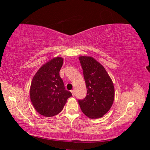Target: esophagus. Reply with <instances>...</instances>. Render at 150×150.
<instances>
[{"label":"esophagus","instance_id":"34e87169","mask_svg":"<svg viewBox=\"0 0 150 150\" xmlns=\"http://www.w3.org/2000/svg\"><path fill=\"white\" fill-rule=\"evenodd\" d=\"M71 93H72V96H74V95H75V91H74V90H71Z\"/></svg>","mask_w":150,"mask_h":150}]
</instances>
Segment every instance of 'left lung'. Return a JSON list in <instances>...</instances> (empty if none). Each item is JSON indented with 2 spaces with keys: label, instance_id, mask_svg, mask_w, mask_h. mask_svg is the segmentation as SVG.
Masks as SVG:
<instances>
[{
  "label": "left lung",
  "instance_id": "left-lung-1",
  "mask_svg": "<svg viewBox=\"0 0 150 150\" xmlns=\"http://www.w3.org/2000/svg\"><path fill=\"white\" fill-rule=\"evenodd\" d=\"M87 89L84 99L78 100L84 114L91 119L103 117L110 110L115 99V88L104 67L92 57L80 56Z\"/></svg>",
  "mask_w": 150,
  "mask_h": 150
}]
</instances>
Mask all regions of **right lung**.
I'll use <instances>...</instances> for the list:
<instances>
[{
    "label": "right lung",
    "mask_w": 150,
    "mask_h": 150,
    "mask_svg": "<svg viewBox=\"0 0 150 150\" xmlns=\"http://www.w3.org/2000/svg\"><path fill=\"white\" fill-rule=\"evenodd\" d=\"M63 58L54 57L39 68L32 80L30 98L33 105L40 115L51 117L59 114L67 99L72 96L65 89L59 71Z\"/></svg>",
    "instance_id": "right-lung-1"
}]
</instances>
